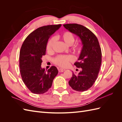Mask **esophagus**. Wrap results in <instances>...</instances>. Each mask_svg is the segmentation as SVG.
Wrapping results in <instances>:
<instances>
[{
    "label": "esophagus",
    "instance_id": "34e87169",
    "mask_svg": "<svg viewBox=\"0 0 122 122\" xmlns=\"http://www.w3.org/2000/svg\"><path fill=\"white\" fill-rule=\"evenodd\" d=\"M58 70V71L60 72H62L66 70L65 69H62V68H59Z\"/></svg>",
    "mask_w": 122,
    "mask_h": 122
}]
</instances>
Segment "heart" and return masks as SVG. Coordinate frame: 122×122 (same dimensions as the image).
Returning <instances> with one entry per match:
<instances>
[{"mask_svg": "<svg viewBox=\"0 0 122 122\" xmlns=\"http://www.w3.org/2000/svg\"><path fill=\"white\" fill-rule=\"evenodd\" d=\"M60 38L64 41V42L68 45H71L74 42V36L71 32L65 31L60 35ZM55 42L54 38H51L48 42L46 45V49L48 52L52 50L53 47ZM76 51H78L79 47L76 46L74 48ZM74 60V58L71 55H59L54 58V63L61 67H66L69 64L70 62Z\"/></svg>", "mask_w": 122, "mask_h": 122, "instance_id": "b5f03b06", "label": "heart"}]
</instances>
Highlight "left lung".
<instances>
[{
  "label": "left lung",
  "instance_id": "8db88e82",
  "mask_svg": "<svg viewBox=\"0 0 122 122\" xmlns=\"http://www.w3.org/2000/svg\"><path fill=\"white\" fill-rule=\"evenodd\" d=\"M65 28L80 38L83 45L78 61L74 63L81 68L78 75L73 72L69 84L73 90L84 92L93 86L96 80L102 62V52L97 38L90 29L78 24H66Z\"/></svg>",
  "mask_w": 122,
  "mask_h": 122
}]
</instances>
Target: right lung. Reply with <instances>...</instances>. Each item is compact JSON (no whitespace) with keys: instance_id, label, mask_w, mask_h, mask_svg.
<instances>
[{"instance_id":"add662e5","label":"right lung","mask_w":122,"mask_h":122,"mask_svg":"<svg viewBox=\"0 0 122 122\" xmlns=\"http://www.w3.org/2000/svg\"><path fill=\"white\" fill-rule=\"evenodd\" d=\"M61 25H50L37 28L27 36L21 46L19 57L21 76L32 93L42 94L47 92L57 75L56 67L51 66L46 71L41 68V64L49 38Z\"/></svg>"}]
</instances>
